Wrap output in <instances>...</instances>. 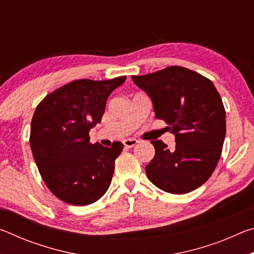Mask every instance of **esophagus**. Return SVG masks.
<instances>
[{
    "label": "esophagus",
    "mask_w": 254,
    "mask_h": 254,
    "mask_svg": "<svg viewBox=\"0 0 254 254\" xmlns=\"http://www.w3.org/2000/svg\"><path fill=\"white\" fill-rule=\"evenodd\" d=\"M137 142H139V141L135 140V139H126V140H123L124 147H127V148L134 147V145H135Z\"/></svg>",
    "instance_id": "esophagus-1"
}]
</instances>
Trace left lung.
Segmentation results:
<instances>
[{"label": "left lung", "mask_w": 254, "mask_h": 254, "mask_svg": "<svg viewBox=\"0 0 254 254\" xmlns=\"http://www.w3.org/2000/svg\"><path fill=\"white\" fill-rule=\"evenodd\" d=\"M132 79L176 141L170 150L161 140L151 141L156 154L145 166L149 180L171 194L198 188L216 168L225 139V109L217 89L208 78L180 66Z\"/></svg>", "instance_id": "obj_1"}]
</instances>
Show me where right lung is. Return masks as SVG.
I'll use <instances>...</instances> for the list:
<instances>
[{
  "mask_svg": "<svg viewBox=\"0 0 254 254\" xmlns=\"http://www.w3.org/2000/svg\"><path fill=\"white\" fill-rule=\"evenodd\" d=\"M126 79L70 81L47 95L34 111L30 147L45 184L60 200L89 205L109 189L123 144H92L88 133L101 122L107 97Z\"/></svg>",
  "mask_w": 254,
  "mask_h": 254,
  "instance_id": "1",
  "label": "right lung"
}]
</instances>
